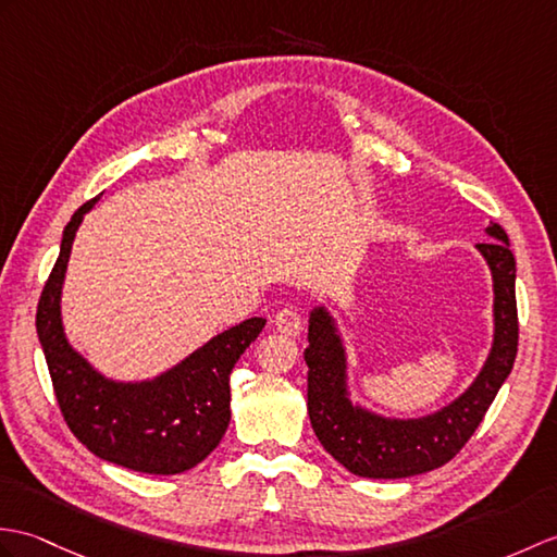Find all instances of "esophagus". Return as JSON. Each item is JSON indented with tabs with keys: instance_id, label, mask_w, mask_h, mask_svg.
<instances>
[{
	"instance_id": "1",
	"label": "esophagus",
	"mask_w": 557,
	"mask_h": 557,
	"mask_svg": "<svg viewBox=\"0 0 557 557\" xmlns=\"http://www.w3.org/2000/svg\"><path fill=\"white\" fill-rule=\"evenodd\" d=\"M275 327L282 332V334H289V337H296V334L301 332V313H299V308L296 306H284V308H280L277 310V315H275Z\"/></svg>"
}]
</instances>
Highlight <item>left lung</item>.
Returning a JSON list of instances; mask_svg holds the SVG:
<instances>
[{"instance_id": "1", "label": "left lung", "mask_w": 557, "mask_h": 557, "mask_svg": "<svg viewBox=\"0 0 557 557\" xmlns=\"http://www.w3.org/2000/svg\"><path fill=\"white\" fill-rule=\"evenodd\" d=\"M491 242H480L494 275V346L480 377L454 404L420 420H386L346 398V356L337 327L325 308L308 322V418L327 454L348 472L370 480H400L442 468L470 442L488 406L508 380L517 356L515 256L498 223L486 227Z\"/></svg>"}]
</instances>
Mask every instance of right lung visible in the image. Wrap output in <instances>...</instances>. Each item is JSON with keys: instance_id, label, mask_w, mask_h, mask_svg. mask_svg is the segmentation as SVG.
Masks as SVG:
<instances>
[{"instance_id": "1", "label": "right lung", "mask_w": 557, "mask_h": 557, "mask_svg": "<svg viewBox=\"0 0 557 557\" xmlns=\"http://www.w3.org/2000/svg\"><path fill=\"white\" fill-rule=\"evenodd\" d=\"M83 203L63 230L61 251L37 304V337L47 358L61 416L77 442L101 460L147 474H177L199 465L230 424V372L263 332V318L218 334L161 377L123 384L77 356L61 325V284L83 215Z\"/></svg>"}]
</instances>
